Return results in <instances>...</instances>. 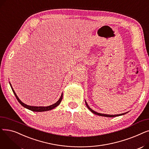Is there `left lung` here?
Here are the masks:
<instances>
[{
  "mask_svg": "<svg viewBox=\"0 0 149 149\" xmlns=\"http://www.w3.org/2000/svg\"><path fill=\"white\" fill-rule=\"evenodd\" d=\"M85 103H86V106H87V107L89 109V111H91L93 113H94V114H95V115H99V116H106V117H115V116H121V115H124V114H126V113H127L128 112H125V113H121V114H118V115H108V114H104V113H98V112H95V111H94L93 110H92V109L88 106V103H87V102L86 101V100H85Z\"/></svg>",
  "mask_w": 149,
  "mask_h": 149,
  "instance_id": "obj_1",
  "label": "left lung"
}]
</instances>
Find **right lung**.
<instances>
[{
    "label": "right lung",
    "mask_w": 149,
    "mask_h": 149,
    "mask_svg": "<svg viewBox=\"0 0 149 149\" xmlns=\"http://www.w3.org/2000/svg\"><path fill=\"white\" fill-rule=\"evenodd\" d=\"M10 84L11 88L12 89V91H13V92L14 93V94L15 96V97H16V98L18 100L19 103L23 107H24L25 108H26V109H29V110H30L31 111H33V112H45V111H48L52 110V109H54L55 107H56L57 106H58L60 104L61 101L62 100V98H63V93H62L61 95V97H60V98L58 99V100L57 101V102L55 103L54 104H52L51 106H29V105H27V104H26L25 103H23L22 101L19 98V97L16 95V93H15V92H14L13 88H12V86H11V83H10Z\"/></svg>",
    "instance_id": "obj_1"
}]
</instances>
